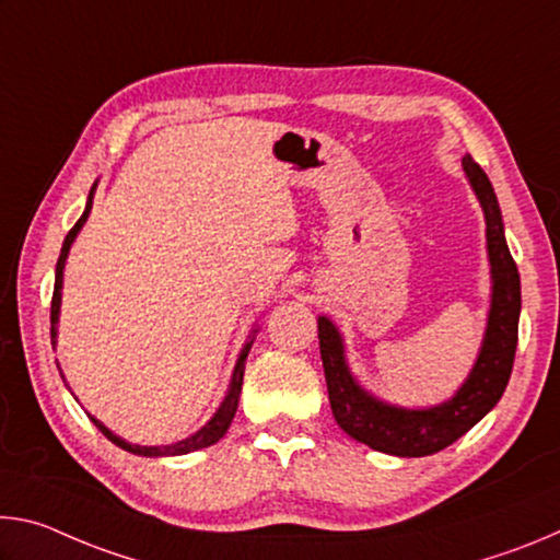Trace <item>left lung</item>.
Here are the masks:
<instances>
[{
	"label": "left lung",
	"mask_w": 560,
	"mask_h": 560,
	"mask_svg": "<svg viewBox=\"0 0 560 560\" xmlns=\"http://www.w3.org/2000/svg\"><path fill=\"white\" fill-rule=\"evenodd\" d=\"M462 167L487 220L491 306L477 363L454 397L424 410H407L377 400L350 373L338 328L326 316H318L320 360L336 422L353 440L395 457H428L457 442L501 400L514 368L521 314L518 269L506 246L504 222L487 173L471 155L462 158Z\"/></svg>",
	"instance_id": "1"
}]
</instances>
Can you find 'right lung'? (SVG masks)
<instances>
[{
	"label": "right lung",
	"mask_w": 560,
	"mask_h": 560,
	"mask_svg": "<svg viewBox=\"0 0 560 560\" xmlns=\"http://www.w3.org/2000/svg\"><path fill=\"white\" fill-rule=\"evenodd\" d=\"M93 192H96V185L91 187L89 192V202H86V210H83L81 220L73 224V230L66 234L63 246H61V257L56 261V281H54V296H51V343L56 346V324H59V311H61V287H63V264L66 257H69V249L75 240V234L81 232V226L86 224L89 214H91V207H93ZM254 340L249 338L242 348L240 358H236V365H234V373H232V383H230V390H226L224 400L220 405V410L212 415V420L205 424V428L197 430L195 434H189L187 440H179L175 444H165V447H143V444H130L118 434H113L106 424L98 422L96 417H91V422L96 424V428L106 434V438L116 444V447L126 450L130 454H140V457H175V454H187V452H195V450H202V447H210V444L220 442L224 438V432L230 430V424L234 420V412H236V405H240V393H242V381H244V363H246V355H249Z\"/></svg>",
	"instance_id": "right-lung-1"
}]
</instances>
